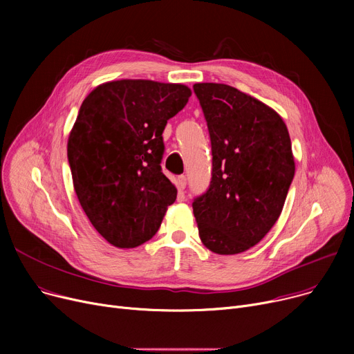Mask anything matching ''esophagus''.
Returning <instances> with one entry per match:
<instances>
[{
    "instance_id": "1",
    "label": "esophagus",
    "mask_w": 354,
    "mask_h": 354,
    "mask_svg": "<svg viewBox=\"0 0 354 354\" xmlns=\"http://www.w3.org/2000/svg\"><path fill=\"white\" fill-rule=\"evenodd\" d=\"M178 187H179L180 191L185 189V187H187V176H185V175L178 176Z\"/></svg>"
}]
</instances>
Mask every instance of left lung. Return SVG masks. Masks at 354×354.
Segmentation results:
<instances>
[{"label": "left lung", "instance_id": "8db88e82", "mask_svg": "<svg viewBox=\"0 0 354 354\" xmlns=\"http://www.w3.org/2000/svg\"><path fill=\"white\" fill-rule=\"evenodd\" d=\"M212 178L192 208L202 244L219 255L257 245L280 216L295 165L288 129L270 106L221 83H196Z\"/></svg>", "mask_w": 354, "mask_h": 354}]
</instances>
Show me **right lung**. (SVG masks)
I'll return each mask as SVG.
<instances>
[{
  "label": "right lung",
  "instance_id": "right-lung-1",
  "mask_svg": "<svg viewBox=\"0 0 354 354\" xmlns=\"http://www.w3.org/2000/svg\"><path fill=\"white\" fill-rule=\"evenodd\" d=\"M191 95L183 84L116 80L82 103L67 158L80 205L109 244L142 245L175 202L178 191L160 167L162 133Z\"/></svg>",
  "mask_w": 354,
  "mask_h": 354
}]
</instances>
